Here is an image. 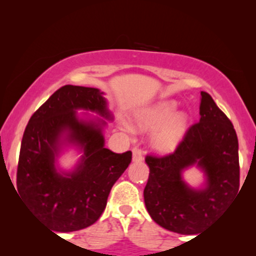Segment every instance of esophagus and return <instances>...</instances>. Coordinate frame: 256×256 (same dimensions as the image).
<instances>
[{"label": "esophagus", "instance_id": "1", "mask_svg": "<svg viewBox=\"0 0 256 256\" xmlns=\"http://www.w3.org/2000/svg\"><path fill=\"white\" fill-rule=\"evenodd\" d=\"M143 160V156H142V152L138 148H134L132 149V162H141Z\"/></svg>", "mask_w": 256, "mask_h": 256}]
</instances>
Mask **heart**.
Returning a JSON list of instances; mask_svg holds the SVG:
<instances>
[{"mask_svg": "<svg viewBox=\"0 0 256 256\" xmlns=\"http://www.w3.org/2000/svg\"><path fill=\"white\" fill-rule=\"evenodd\" d=\"M177 107L174 102H160L149 110L140 112L136 120L140 126L152 128L161 124L154 132L152 142L156 148L160 150H170L176 146L184 136L186 116L183 114L176 115ZM122 127L127 132L132 129L124 122Z\"/></svg>", "mask_w": 256, "mask_h": 256, "instance_id": "b5f03b06", "label": "heart"}]
</instances>
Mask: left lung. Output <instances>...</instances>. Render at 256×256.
<instances>
[{"instance_id": "8db88e82", "label": "left lung", "mask_w": 256, "mask_h": 256, "mask_svg": "<svg viewBox=\"0 0 256 256\" xmlns=\"http://www.w3.org/2000/svg\"><path fill=\"white\" fill-rule=\"evenodd\" d=\"M199 122L192 124L172 154L146 156L148 183L144 204L154 222L171 232L192 236L214 219L238 194L239 143L232 122L210 94L200 92ZM197 166L206 183L196 189L182 178Z\"/></svg>"}]
</instances>
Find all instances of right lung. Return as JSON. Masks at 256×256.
<instances>
[{"label": "right lung", "instance_id": "add662e5", "mask_svg": "<svg viewBox=\"0 0 256 256\" xmlns=\"http://www.w3.org/2000/svg\"><path fill=\"white\" fill-rule=\"evenodd\" d=\"M104 94L93 87L62 86L34 112L24 130L17 190L34 216L54 232L93 225L106 208L115 182L132 162V152L115 154L104 148L106 120H113V114ZM79 109L102 118H80ZM66 146L83 152L71 172L56 166Z\"/></svg>", "mask_w": 256, "mask_h": 256}]
</instances>
